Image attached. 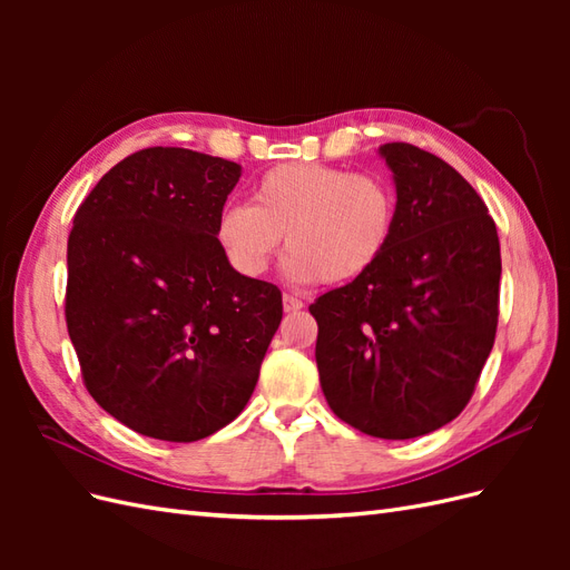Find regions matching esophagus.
<instances>
[{
  "instance_id": "34e87169",
  "label": "esophagus",
  "mask_w": 570,
  "mask_h": 570,
  "mask_svg": "<svg viewBox=\"0 0 570 570\" xmlns=\"http://www.w3.org/2000/svg\"><path fill=\"white\" fill-rule=\"evenodd\" d=\"M304 306V302L299 299V297H295V295H283V308H285V314H292V312H299V308Z\"/></svg>"
}]
</instances>
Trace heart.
<instances>
[{
	"label": "heart",
	"mask_w": 570,
	"mask_h": 570,
	"mask_svg": "<svg viewBox=\"0 0 570 570\" xmlns=\"http://www.w3.org/2000/svg\"><path fill=\"white\" fill-rule=\"evenodd\" d=\"M396 226L387 180L314 161L281 164L252 187V204H226L214 237L245 278L264 275L289 247L283 273L295 285L352 283L385 256Z\"/></svg>",
	"instance_id": "1"
}]
</instances>
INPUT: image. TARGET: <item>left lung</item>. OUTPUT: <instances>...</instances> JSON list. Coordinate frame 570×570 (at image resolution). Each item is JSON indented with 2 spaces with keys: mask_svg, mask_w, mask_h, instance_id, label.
I'll list each match as a JSON object with an SVG mask.
<instances>
[{
  "mask_svg": "<svg viewBox=\"0 0 570 570\" xmlns=\"http://www.w3.org/2000/svg\"><path fill=\"white\" fill-rule=\"evenodd\" d=\"M396 193L385 256L308 312L327 404L373 438L411 440L469 404L497 333L502 254L459 170L406 142L377 147Z\"/></svg>",
  "mask_w": 570,
  "mask_h": 570,
  "instance_id": "left-lung-1",
  "label": "left lung"
}]
</instances>
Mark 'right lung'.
<instances>
[{"instance_id":"add662e5","label":"right lung","mask_w":570,"mask_h":570,"mask_svg":"<svg viewBox=\"0 0 570 570\" xmlns=\"http://www.w3.org/2000/svg\"><path fill=\"white\" fill-rule=\"evenodd\" d=\"M237 180L233 161L149 147L76 212L68 335L95 402L140 435L195 442L237 419L281 325V289L239 275L214 237Z\"/></svg>"}]
</instances>
